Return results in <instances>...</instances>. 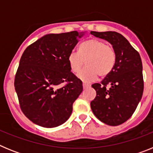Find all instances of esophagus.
<instances>
[{"instance_id":"1","label":"esophagus","mask_w":153,"mask_h":153,"mask_svg":"<svg viewBox=\"0 0 153 153\" xmlns=\"http://www.w3.org/2000/svg\"><path fill=\"white\" fill-rule=\"evenodd\" d=\"M90 86V85L86 84V83H83V89H87V88H89Z\"/></svg>"}]
</instances>
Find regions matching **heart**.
<instances>
[{"label":"heart","mask_w":153,"mask_h":153,"mask_svg":"<svg viewBox=\"0 0 153 153\" xmlns=\"http://www.w3.org/2000/svg\"><path fill=\"white\" fill-rule=\"evenodd\" d=\"M69 67L73 74H78L84 65L86 67L78 78L85 83H90L111 72L116 61V53L113 47L97 39H91L81 44L78 53L71 52L67 58Z\"/></svg>","instance_id":"obj_1"}]
</instances>
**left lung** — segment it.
Returning a JSON list of instances; mask_svg holds the SVG:
<instances>
[{
  "label": "left lung",
  "mask_w": 153,
  "mask_h": 153,
  "mask_svg": "<svg viewBox=\"0 0 153 153\" xmlns=\"http://www.w3.org/2000/svg\"><path fill=\"white\" fill-rule=\"evenodd\" d=\"M90 33L109 42L116 53L111 72L101 83L92 85L97 91L95 99L90 102L92 111L104 123L120 125L132 117L143 97L141 57L130 43L117 32L91 31Z\"/></svg>",
  "instance_id": "8db88e82"
}]
</instances>
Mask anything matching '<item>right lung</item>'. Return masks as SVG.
I'll use <instances>...</instances> for the list:
<instances>
[{
    "label": "right lung",
    "instance_id": "right-lung-1",
    "mask_svg": "<svg viewBox=\"0 0 153 153\" xmlns=\"http://www.w3.org/2000/svg\"><path fill=\"white\" fill-rule=\"evenodd\" d=\"M85 33H49L23 53L14 87L21 110L33 123L53 128L70 118L83 84L71 72L67 58Z\"/></svg>",
    "mask_w": 153,
    "mask_h": 153
}]
</instances>
